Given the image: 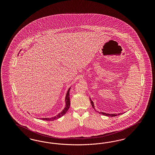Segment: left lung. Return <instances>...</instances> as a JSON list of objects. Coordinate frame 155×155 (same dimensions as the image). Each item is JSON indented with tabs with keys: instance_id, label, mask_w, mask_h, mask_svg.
Segmentation results:
<instances>
[{
	"instance_id": "1",
	"label": "left lung",
	"mask_w": 155,
	"mask_h": 155,
	"mask_svg": "<svg viewBox=\"0 0 155 155\" xmlns=\"http://www.w3.org/2000/svg\"><path fill=\"white\" fill-rule=\"evenodd\" d=\"M89 99H90V101H91V104H92L93 108L95 110V106H94V104L93 101L91 100V97H89ZM99 113L100 114H101L105 115V116H107V117H114V116H118V115L122 114V113H118V114H114V113H113V114H109V113H106L101 112V111H100V112H99Z\"/></svg>"
}]
</instances>
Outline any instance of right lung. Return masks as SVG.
I'll return each mask as SVG.
<instances>
[{
  "mask_svg": "<svg viewBox=\"0 0 155 155\" xmlns=\"http://www.w3.org/2000/svg\"><path fill=\"white\" fill-rule=\"evenodd\" d=\"M71 89V87L68 88L67 92L66 97H65V103L66 105L64 108L63 109V110L61 111L60 113H59V114L54 117H52L50 118H40L41 120H46V121H53V120H55L56 119L60 118L61 117H62L63 115H64L66 113L67 111L68 110L70 106V90Z\"/></svg>",
  "mask_w": 155,
  "mask_h": 155,
  "instance_id": "1",
  "label": "right lung"
}]
</instances>
